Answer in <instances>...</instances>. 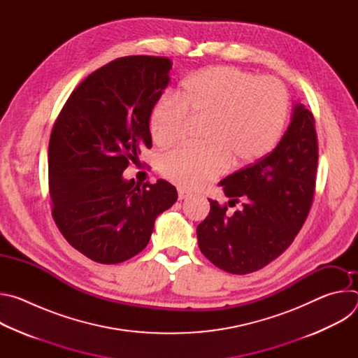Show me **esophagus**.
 Instances as JSON below:
<instances>
[{
  "instance_id": "esophagus-1",
  "label": "esophagus",
  "mask_w": 358,
  "mask_h": 358,
  "mask_svg": "<svg viewBox=\"0 0 358 358\" xmlns=\"http://www.w3.org/2000/svg\"><path fill=\"white\" fill-rule=\"evenodd\" d=\"M191 195V192L188 191V189H185V188H178V199H184V198H187V196H189Z\"/></svg>"
}]
</instances>
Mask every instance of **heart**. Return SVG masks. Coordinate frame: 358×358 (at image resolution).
<instances>
[{
	"label": "heart",
	"mask_w": 358,
	"mask_h": 358,
	"mask_svg": "<svg viewBox=\"0 0 358 358\" xmlns=\"http://www.w3.org/2000/svg\"><path fill=\"white\" fill-rule=\"evenodd\" d=\"M289 109L286 89L273 78H257L234 66H213L185 79L171 97L151 109L148 131L157 145L177 143L185 117L202 120L201 145L163 156L160 170L171 182L198 188L227 167H248L275 148Z\"/></svg>",
	"instance_id": "obj_1"
}]
</instances>
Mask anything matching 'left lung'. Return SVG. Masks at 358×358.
Instances as JSON below:
<instances>
[{
	"label": "left lung",
	"mask_w": 358,
	"mask_h": 358,
	"mask_svg": "<svg viewBox=\"0 0 358 358\" xmlns=\"http://www.w3.org/2000/svg\"><path fill=\"white\" fill-rule=\"evenodd\" d=\"M319 160L315 117L297 103L292 122L275 150L220 185L242 202L234 214L210 199V214L196 227L198 246L220 269L246 275L259 271L290 246L309 215Z\"/></svg>",
	"instance_id": "1"
}]
</instances>
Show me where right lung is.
I'll use <instances>...</instances> for the list:
<instances>
[{"mask_svg":"<svg viewBox=\"0 0 358 358\" xmlns=\"http://www.w3.org/2000/svg\"><path fill=\"white\" fill-rule=\"evenodd\" d=\"M173 62L133 55L90 73L69 96L49 138L52 217L89 259L115 265L141 252L156 218L177 201L164 180L140 185L123 171L151 147L148 117L170 82Z\"/></svg>","mask_w":358,"mask_h":358,"instance_id":"add662e5","label":"right lung"}]
</instances>
